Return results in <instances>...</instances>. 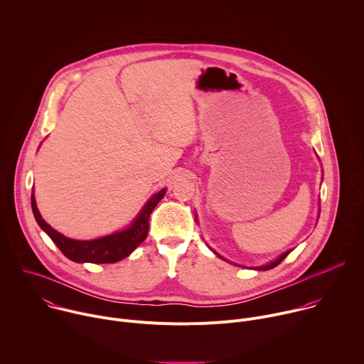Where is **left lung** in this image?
<instances>
[{
    "instance_id": "obj_1",
    "label": "left lung",
    "mask_w": 364,
    "mask_h": 364,
    "mask_svg": "<svg viewBox=\"0 0 364 364\" xmlns=\"http://www.w3.org/2000/svg\"><path fill=\"white\" fill-rule=\"evenodd\" d=\"M290 252H291V250H290ZM290 252H286V253H284V255H282V256H280V257H279V259H277V260H274V262H272V263H270V264H266V266H262V267H257V270H270V269H274V267H276V266H279V264H280V263H282V262H283V260H284V259H286V257H287V256H289V253H290ZM221 259H223V257H221Z\"/></svg>"
}]
</instances>
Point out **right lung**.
<instances>
[{"label": "right lung", "mask_w": 364, "mask_h": 364, "mask_svg": "<svg viewBox=\"0 0 364 364\" xmlns=\"http://www.w3.org/2000/svg\"><path fill=\"white\" fill-rule=\"evenodd\" d=\"M166 190L159 191L154 194L144 208L140 211L139 217L134 220V223L124 231L114 232L101 238L95 240H73L68 238L58 231H55L53 227H50L41 217L34 194H31V207L34 217L38 223V225L48 234V237L54 241V245L61 250V253L75 262V263H95V264H108V263H117L119 260L126 259L130 256L139 245H141L149 234V218L154 207L159 204V201L164 197Z\"/></svg>", "instance_id": "obj_1"}]
</instances>
